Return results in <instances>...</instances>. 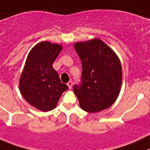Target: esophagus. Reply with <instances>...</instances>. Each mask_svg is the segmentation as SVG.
Instances as JSON below:
<instances>
[{
    "instance_id": "34e87169",
    "label": "esophagus",
    "mask_w": 150,
    "mask_h": 150,
    "mask_svg": "<svg viewBox=\"0 0 150 150\" xmlns=\"http://www.w3.org/2000/svg\"><path fill=\"white\" fill-rule=\"evenodd\" d=\"M67 85L68 86V88H69V89H71V88H72V85H73V82H71V81H69V82L67 83Z\"/></svg>"
}]
</instances>
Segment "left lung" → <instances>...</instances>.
<instances>
[{
	"label": "left lung",
	"mask_w": 150,
	"mask_h": 150,
	"mask_svg": "<svg viewBox=\"0 0 150 150\" xmlns=\"http://www.w3.org/2000/svg\"><path fill=\"white\" fill-rule=\"evenodd\" d=\"M74 48L82 67L80 82L74 85L81 108L88 112L107 109L115 102L120 92V60L114 51L99 39L76 42Z\"/></svg>",
	"instance_id": "left-lung-1"
}]
</instances>
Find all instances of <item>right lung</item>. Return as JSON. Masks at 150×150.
<instances>
[{"mask_svg": "<svg viewBox=\"0 0 150 150\" xmlns=\"http://www.w3.org/2000/svg\"><path fill=\"white\" fill-rule=\"evenodd\" d=\"M62 48L48 42L35 45L28 54L20 79V90L25 101L45 112L54 109L62 93L68 89L52 66Z\"/></svg>", "mask_w": 150, "mask_h": 150, "instance_id": "add662e5", "label": "right lung"}]
</instances>
